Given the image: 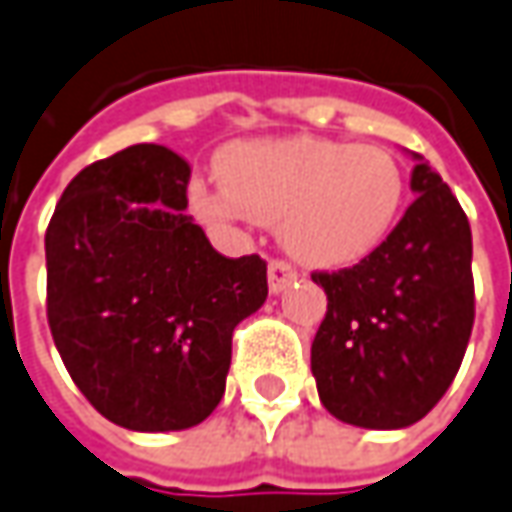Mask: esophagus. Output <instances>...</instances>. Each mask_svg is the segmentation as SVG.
<instances>
[{
  "instance_id": "34e87169",
  "label": "esophagus",
  "mask_w": 512,
  "mask_h": 512,
  "mask_svg": "<svg viewBox=\"0 0 512 512\" xmlns=\"http://www.w3.org/2000/svg\"><path fill=\"white\" fill-rule=\"evenodd\" d=\"M297 280V271L291 269L285 260H271L269 263V291L271 294H283L288 285Z\"/></svg>"
}]
</instances>
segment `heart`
Segmentation results:
<instances>
[{
    "mask_svg": "<svg viewBox=\"0 0 512 512\" xmlns=\"http://www.w3.org/2000/svg\"><path fill=\"white\" fill-rule=\"evenodd\" d=\"M221 190L193 184V204L207 218L280 224L285 252L311 269L361 263L398 224L406 176L375 145L336 139H257L218 159Z\"/></svg>",
    "mask_w": 512,
    "mask_h": 512,
    "instance_id": "heart-1",
    "label": "heart"
}]
</instances>
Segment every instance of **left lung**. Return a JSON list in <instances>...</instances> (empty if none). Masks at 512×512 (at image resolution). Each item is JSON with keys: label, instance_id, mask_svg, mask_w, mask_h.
Segmentation results:
<instances>
[{"label": "left lung", "instance_id": "obj_1", "mask_svg": "<svg viewBox=\"0 0 512 512\" xmlns=\"http://www.w3.org/2000/svg\"><path fill=\"white\" fill-rule=\"evenodd\" d=\"M409 156L417 198L387 241L353 269L311 274L328 294L311 344L319 401L361 429H406L429 415L474 328L468 218L440 173Z\"/></svg>", "mask_w": 512, "mask_h": 512}]
</instances>
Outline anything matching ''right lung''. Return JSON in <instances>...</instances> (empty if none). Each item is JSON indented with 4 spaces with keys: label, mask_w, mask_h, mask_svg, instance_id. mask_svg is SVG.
<instances>
[{
    "label": "right lung",
    "mask_w": 512,
    "mask_h": 512,
    "mask_svg": "<svg viewBox=\"0 0 512 512\" xmlns=\"http://www.w3.org/2000/svg\"><path fill=\"white\" fill-rule=\"evenodd\" d=\"M187 159L131 145L52 212L47 319L86 401L131 431L198 426L224 398L232 330L269 297L257 255H218L187 210Z\"/></svg>",
    "instance_id": "1"
}]
</instances>
